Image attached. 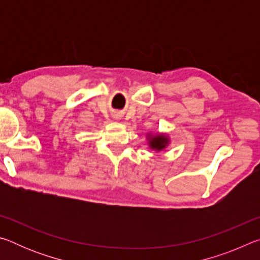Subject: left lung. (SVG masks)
Masks as SVG:
<instances>
[{
	"mask_svg": "<svg viewBox=\"0 0 260 260\" xmlns=\"http://www.w3.org/2000/svg\"><path fill=\"white\" fill-rule=\"evenodd\" d=\"M147 141H148V146L149 148L151 149V150L153 151H162L165 150V149L167 148V146H169L171 140H170V136L167 135L166 133H147Z\"/></svg>",
	"mask_w": 260,
	"mask_h": 260,
	"instance_id": "8db88e82",
	"label": "left lung"
}]
</instances>
